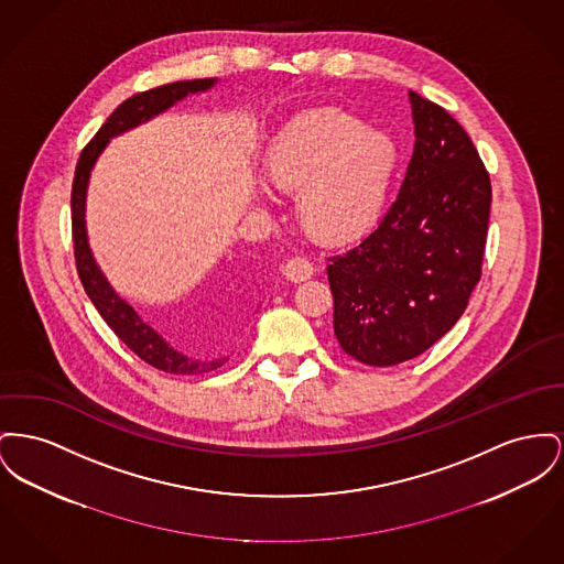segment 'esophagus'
I'll use <instances>...</instances> for the list:
<instances>
[{
  "instance_id": "1",
  "label": "esophagus",
  "mask_w": 564,
  "mask_h": 564,
  "mask_svg": "<svg viewBox=\"0 0 564 564\" xmlns=\"http://www.w3.org/2000/svg\"><path fill=\"white\" fill-rule=\"evenodd\" d=\"M313 264L306 258H292L283 264V274L292 281V283H300L313 276Z\"/></svg>"
}]
</instances>
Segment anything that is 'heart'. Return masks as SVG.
<instances>
[{"label": "heart", "instance_id": "obj_1", "mask_svg": "<svg viewBox=\"0 0 564 564\" xmlns=\"http://www.w3.org/2000/svg\"><path fill=\"white\" fill-rule=\"evenodd\" d=\"M398 166L397 140L340 108L300 112L262 158L268 183L296 192L300 228L326 245L356 240L381 219Z\"/></svg>", "mask_w": 564, "mask_h": 564}]
</instances>
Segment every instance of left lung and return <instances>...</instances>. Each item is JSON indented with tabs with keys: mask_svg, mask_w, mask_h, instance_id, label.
<instances>
[{
	"mask_svg": "<svg viewBox=\"0 0 564 564\" xmlns=\"http://www.w3.org/2000/svg\"><path fill=\"white\" fill-rule=\"evenodd\" d=\"M413 155L398 198L328 260L334 334L362 365L417 358L454 328L481 276L492 187L463 126L409 91Z\"/></svg>",
	"mask_w": 564,
	"mask_h": 564,
	"instance_id": "1",
	"label": "left lung"
}]
</instances>
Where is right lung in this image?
Segmentation results:
<instances>
[{
	"label": "right lung",
	"instance_id": "1",
	"mask_svg": "<svg viewBox=\"0 0 564 564\" xmlns=\"http://www.w3.org/2000/svg\"><path fill=\"white\" fill-rule=\"evenodd\" d=\"M217 85V78H196V80H178L162 85L142 94H135L132 98L119 104L115 112L106 119L94 140L83 149L80 160L74 172L72 183V238H74V258H76V270L80 276V283L87 292V296L98 308L104 322L110 326L133 354L144 360L147 365L155 366L164 372L172 375H199L215 370L226 365L228 358L217 360H194L178 349H174L166 338L151 328L142 317L135 313L130 302L121 299L108 279L104 276L100 265L96 262L89 236H87V187L91 178V170L96 166L101 151L108 147V142L121 133L130 132L133 128L151 121L153 117L166 112L176 101L185 100L192 94H204Z\"/></svg>",
	"mask_w": 564,
	"mask_h": 564
}]
</instances>
